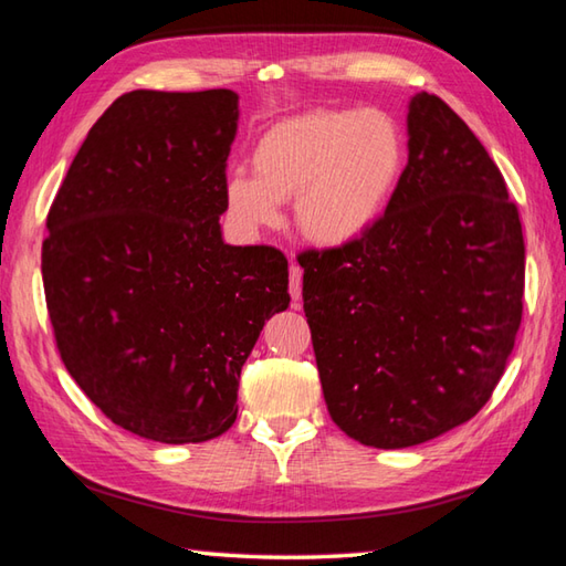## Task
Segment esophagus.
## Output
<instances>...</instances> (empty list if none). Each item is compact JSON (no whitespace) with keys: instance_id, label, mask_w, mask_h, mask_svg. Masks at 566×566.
I'll return each mask as SVG.
<instances>
[{"instance_id":"obj_1","label":"esophagus","mask_w":566,"mask_h":566,"mask_svg":"<svg viewBox=\"0 0 566 566\" xmlns=\"http://www.w3.org/2000/svg\"><path fill=\"white\" fill-rule=\"evenodd\" d=\"M290 294L294 306L302 302V266L296 262L290 264Z\"/></svg>"}]
</instances>
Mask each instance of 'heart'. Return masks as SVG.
<instances>
[{
  "label": "heart",
  "instance_id": "1",
  "mask_svg": "<svg viewBox=\"0 0 566 566\" xmlns=\"http://www.w3.org/2000/svg\"><path fill=\"white\" fill-rule=\"evenodd\" d=\"M403 140L381 111H306L276 120L252 148V176L224 180V214L244 238L294 222L318 248H346L371 230L398 178Z\"/></svg>",
  "mask_w": 566,
  "mask_h": 566
}]
</instances>
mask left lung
Returning <instances> with one entry per match:
<instances>
[{
  "label": "left lung",
  "mask_w": 566,
  "mask_h": 566,
  "mask_svg": "<svg viewBox=\"0 0 566 566\" xmlns=\"http://www.w3.org/2000/svg\"><path fill=\"white\" fill-rule=\"evenodd\" d=\"M300 264L324 400L348 438L410 448L488 403L522 322L525 240L500 168L443 98H410L384 218Z\"/></svg>",
  "instance_id": "8db88e82"
}]
</instances>
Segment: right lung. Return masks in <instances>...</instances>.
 I'll return each mask as SVG.
<instances>
[{
	"label": "right lung",
	"mask_w": 566,
	"mask_h": 566,
	"mask_svg": "<svg viewBox=\"0 0 566 566\" xmlns=\"http://www.w3.org/2000/svg\"><path fill=\"white\" fill-rule=\"evenodd\" d=\"M230 88L113 101L51 202L41 276L66 371L113 423L182 446L238 418L240 371L290 306L286 256L224 244Z\"/></svg>",
	"instance_id": "right-lung-1"
}]
</instances>
